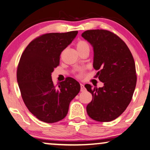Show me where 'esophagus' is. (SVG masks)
<instances>
[{
  "instance_id": "obj_1",
  "label": "esophagus",
  "mask_w": 150,
  "mask_h": 150,
  "mask_svg": "<svg viewBox=\"0 0 150 150\" xmlns=\"http://www.w3.org/2000/svg\"><path fill=\"white\" fill-rule=\"evenodd\" d=\"M80 86H81V92H83V91H84V90H85V87H84V85L83 84H80Z\"/></svg>"
}]
</instances>
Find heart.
Masks as SVG:
<instances>
[{"instance_id": "heart-1", "label": "heart", "mask_w": 150, "mask_h": 150, "mask_svg": "<svg viewBox=\"0 0 150 150\" xmlns=\"http://www.w3.org/2000/svg\"><path fill=\"white\" fill-rule=\"evenodd\" d=\"M76 46H77V50L84 49V48H86V47H89L88 44L84 41H79L77 43V45H76Z\"/></svg>"}]
</instances>
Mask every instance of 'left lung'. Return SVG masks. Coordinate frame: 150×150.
<instances>
[{
	"label": "left lung",
	"instance_id": "left-lung-1",
	"mask_svg": "<svg viewBox=\"0 0 150 150\" xmlns=\"http://www.w3.org/2000/svg\"><path fill=\"white\" fill-rule=\"evenodd\" d=\"M81 37L93 47V67L104 83L102 88L85 87L92 94L86 107L89 116L98 122H111L120 116L129 105L136 87L134 58L126 43L110 31L86 30Z\"/></svg>",
	"mask_w": 150,
	"mask_h": 150
}]
</instances>
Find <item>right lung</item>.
<instances>
[{"label":"right lung","instance_id":"obj_1","mask_svg":"<svg viewBox=\"0 0 150 150\" xmlns=\"http://www.w3.org/2000/svg\"><path fill=\"white\" fill-rule=\"evenodd\" d=\"M77 31L48 33L28 44L21 56L17 79L24 102L35 116L46 123L64 119L80 84L67 77L55 86L52 73L60 63L61 52L72 43Z\"/></svg>","mask_w":150,"mask_h":150}]
</instances>
